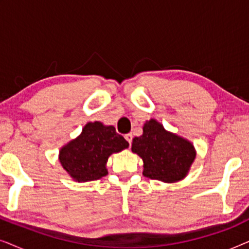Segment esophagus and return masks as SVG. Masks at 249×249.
<instances>
[{
  "label": "esophagus",
  "instance_id": "esophagus-1",
  "mask_svg": "<svg viewBox=\"0 0 249 249\" xmlns=\"http://www.w3.org/2000/svg\"><path fill=\"white\" fill-rule=\"evenodd\" d=\"M125 141L129 142V145H131V142H132V134H127L124 136Z\"/></svg>",
  "mask_w": 249,
  "mask_h": 249
}]
</instances>
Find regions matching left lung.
<instances>
[{"label":"left lung","instance_id":"left-lung-1","mask_svg":"<svg viewBox=\"0 0 249 249\" xmlns=\"http://www.w3.org/2000/svg\"><path fill=\"white\" fill-rule=\"evenodd\" d=\"M131 151L144 162L142 175L166 183L186 178L196 159L192 142L165 130L155 119L146 121L142 135L132 139Z\"/></svg>","mask_w":249,"mask_h":249}]
</instances>
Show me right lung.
<instances>
[{"instance_id": "add662e5", "label": "right lung", "mask_w": 249, "mask_h": 249, "mask_svg": "<svg viewBox=\"0 0 249 249\" xmlns=\"http://www.w3.org/2000/svg\"><path fill=\"white\" fill-rule=\"evenodd\" d=\"M128 146L129 142L117 134L113 125L87 122L77 138L61 147L59 161L73 181H93L107 175L108 158Z\"/></svg>"}]
</instances>
